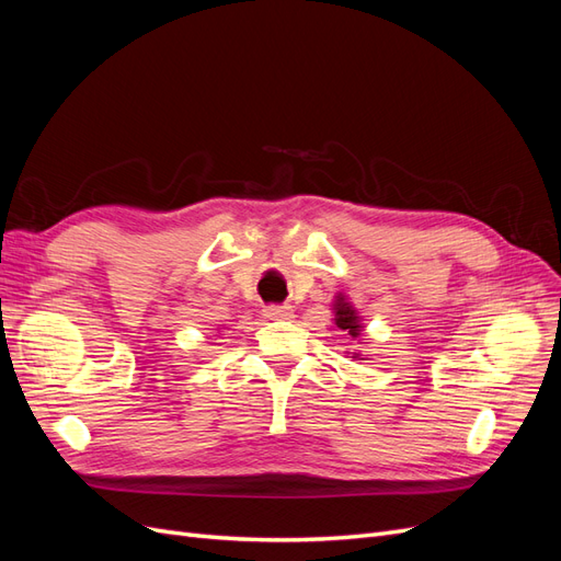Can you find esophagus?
<instances>
[{"label":"esophagus","mask_w":561,"mask_h":561,"mask_svg":"<svg viewBox=\"0 0 561 561\" xmlns=\"http://www.w3.org/2000/svg\"><path fill=\"white\" fill-rule=\"evenodd\" d=\"M293 313V307H287V304H271V307L264 309V318L268 320H290Z\"/></svg>","instance_id":"1"}]
</instances>
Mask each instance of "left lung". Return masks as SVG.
I'll list each match as a JSON object with an SVG mask.
<instances>
[{
    "label": "left lung",
    "instance_id": "8db88e82",
    "mask_svg": "<svg viewBox=\"0 0 561 561\" xmlns=\"http://www.w3.org/2000/svg\"><path fill=\"white\" fill-rule=\"evenodd\" d=\"M334 322H336V328L339 330H344V332H348L351 336H358L360 334V325H358V316H355V311L348 307V304L344 301V297H339L336 299V304H334Z\"/></svg>",
    "mask_w": 561,
    "mask_h": 561
}]
</instances>
